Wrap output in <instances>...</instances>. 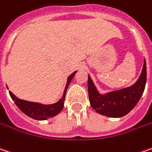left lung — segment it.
<instances>
[{
	"label": "left lung",
	"mask_w": 152,
	"mask_h": 152,
	"mask_svg": "<svg viewBox=\"0 0 152 152\" xmlns=\"http://www.w3.org/2000/svg\"><path fill=\"white\" fill-rule=\"evenodd\" d=\"M146 83V63L144 62L140 76L137 82L130 87L106 95H100L92 80L88 76V93L91 105L97 113L110 116L121 117L128 114L140 101Z\"/></svg>",
	"instance_id": "1"
}]
</instances>
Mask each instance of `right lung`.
I'll use <instances>...</instances> for the list:
<instances>
[{
	"instance_id": "1",
	"label": "right lung",
	"mask_w": 152,
	"mask_h": 152,
	"mask_svg": "<svg viewBox=\"0 0 152 152\" xmlns=\"http://www.w3.org/2000/svg\"><path fill=\"white\" fill-rule=\"evenodd\" d=\"M76 72H72V74L68 77L66 86L65 88L64 93H63V96L56 103H54V104L43 105V104L37 103V102H28V101L21 100V99L18 98L17 96L13 95L11 91H9V94L11 96L12 99L14 101L15 104L18 106L19 110H21L23 113H25L29 117L33 118L36 120H47L49 118L54 117L55 115H58L63 109L65 96H66V90H67V87H68L71 80H72V78Z\"/></svg>"
}]
</instances>
